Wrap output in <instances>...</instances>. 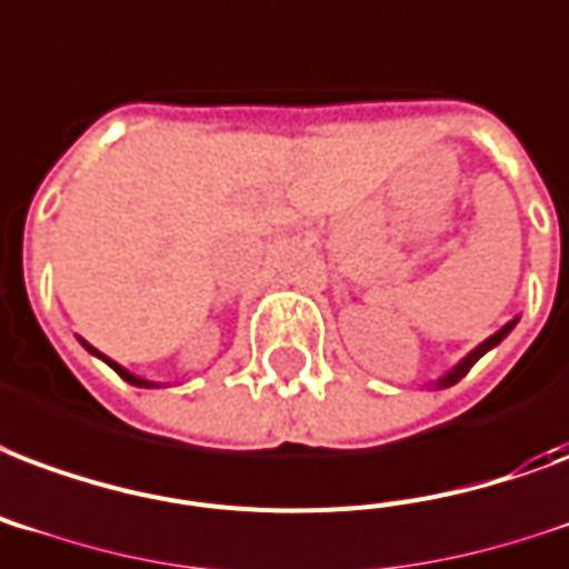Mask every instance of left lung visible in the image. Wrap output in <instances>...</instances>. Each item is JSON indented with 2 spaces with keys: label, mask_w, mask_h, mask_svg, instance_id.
Here are the masks:
<instances>
[{
  "label": "left lung",
  "mask_w": 569,
  "mask_h": 569,
  "mask_svg": "<svg viewBox=\"0 0 569 569\" xmlns=\"http://www.w3.org/2000/svg\"><path fill=\"white\" fill-rule=\"evenodd\" d=\"M516 323H519V318H512L510 323H503L501 330L495 332V336H489V339L482 341V345H477V348H473L471 353H468V357H465L462 362H456V366H452V369L447 371V375H441V378H438V381L431 383V387H438V390H443V387H452V383L462 381L465 375L471 371L473 362L480 360L482 353H489V350H492V348H498V345H501V341L507 339V336H510V330H512V327H516Z\"/></svg>",
  "instance_id": "left-lung-1"
}]
</instances>
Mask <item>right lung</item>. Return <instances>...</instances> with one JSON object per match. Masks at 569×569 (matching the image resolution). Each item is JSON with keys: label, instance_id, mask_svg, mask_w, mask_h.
<instances>
[{"label": "right lung", "instance_id": "right-lung-1", "mask_svg": "<svg viewBox=\"0 0 569 569\" xmlns=\"http://www.w3.org/2000/svg\"><path fill=\"white\" fill-rule=\"evenodd\" d=\"M80 345H83V348H87L89 353H96L98 360H104L107 366H110V369L117 371L119 378H126L128 383H134V387H161V383L143 381V378H138V375H131V371H128V369H122V366H119V362H113V360H110V357H104V353H101V350H96V348H92V345H89V341H83V339H80Z\"/></svg>", "mask_w": 569, "mask_h": 569}]
</instances>
